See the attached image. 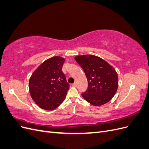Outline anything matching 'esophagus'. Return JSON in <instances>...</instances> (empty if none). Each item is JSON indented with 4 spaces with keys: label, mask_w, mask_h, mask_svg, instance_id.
I'll return each mask as SVG.
<instances>
[{
    "label": "esophagus",
    "mask_w": 149,
    "mask_h": 149,
    "mask_svg": "<svg viewBox=\"0 0 149 149\" xmlns=\"http://www.w3.org/2000/svg\"><path fill=\"white\" fill-rule=\"evenodd\" d=\"M71 86H74V87L76 86V83H73V84H72Z\"/></svg>",
    "instance_id": "obj_1"
}]
</instances>
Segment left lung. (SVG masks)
Wrapping results in <instances>:
<instances>
[{"instance_id": "8db88e82", "label": "left lung", "mask_w": 149, "mask_h": 149, "mask_svg": "<svg viewBox=\"0 0 149 149\" xmlns=\"http://www.w3.org/2000/svg\"><path fill=\"white\" fill-rule=\"evenodd\" d=\"M74 59L88 79V89L81 94L84 100L94 106L111 101L118 88V75L114 68L101 58L93 55H78Z\"/></svg>"}]
</instances>
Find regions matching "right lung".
<instances>
[{
    "instance_id": "obj_1",
    "label": "right lung",
    "mask_w": 149,
    "mask_h": 149,
    "mask_svg": "<svg viewBox=\"0 0 149 149\" xmlns=\"http://www.w3.org/2000/svg\"><path fill=\"white\" fill-rule=\"evenodd\" d=\"M64 58L56 56L43 62L31 74L29 91L32 100L43 109H55L63 102L70 85L61 70Z\"/></svg>"
}]
</instances>
